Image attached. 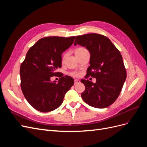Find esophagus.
Instances as JSON below:
<instances>
[{
	"mask_svg": "<svg viewBox=\"0 0 147 147\" xmlns=\"http://www.w3.org/2000/svg\"><path fill=\"white\" fill-rule=\"evenodd\" d=\"M79 83H80V80H78V79H75V80H74V84H77Z\"/></svg>",
	"mask_w": 147,
	"mask_h": 147,
	"instance_id": "obj_1",
	"label": "esophagus"
}]
</instances>
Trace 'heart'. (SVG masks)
Wrapping results in <instances>:
<instances>
[{
  "label": "heart",
  "mask_w": 147,
  "mask_h": 147,
  "mask_svg": "<svg viewBox=\"0 0 147 147\" xmlns=\"http://www.w3.org/2000/svg\"><path fill=\"white\" fill-rule=\"evenodd\" d=\"M84 50H86L85 48H84L83 47H79V48H77L76 50H75V55L76 54H78V53H81ZM65 56H66V54H64L63 56V57H62V61H64V59L65 58ZM71 75H72V76H74V77H78L80 75V74L78 72H72L71 73Z\"/></svg>",
  "instance_id": "1"
}]
</instances>
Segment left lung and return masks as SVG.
Wrapping results in <instances>:
<instances>
[{"instance_id":"obj_1","label":"left lung","mask_w":147,"mask_h":147,"mask_svg":"<svg viewBox=\"0 0 147 147\" xmlns=\"http://www.w3.org/2000/svg\"><path fill=\"white\" fill-rule=\"evenodd\" d=\"M86 47L91 55L87 75L96 83L82 79L85 86L83 100L95 108L104 109L117 100L126 79V71L119 51L110 40L98 34L77 36L74 45Z\"/></svg>"}]
</instances>
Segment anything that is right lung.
I'll list each match as a JSON object with an SVG mask.
<instances>
[{"mask_svg":"<svg viewBox=\"0 0 147 147\" xmlns=\"http://www.w3.org/2000/svg\"><path fill=\"white\" fill-rule=\"evenodd\" d=\"M75 36L44 37L30 47L20 67L21 88L29 104L41 112H48L62 104L74 79L63 75L58 82L51 77L59 72L63 53L72 45Z\"/></svg>","mask_w":147,"mask_h":147,"instance_id":"1","label":"right lung"}]
</instances>
